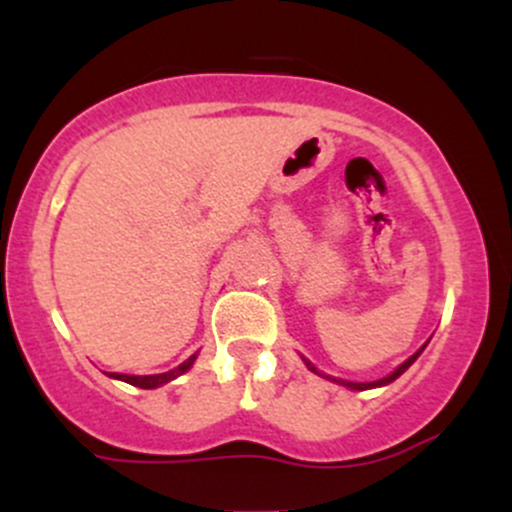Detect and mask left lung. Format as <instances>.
<instances>
[{"label":"left lung","instance_id":"1","mask_svg":"<svg viewBox=\"0 0 512 512\" xmlns=\"http://www.w3.org/2000/svg\"><path fill=\"white\" fill-rule=\"evenodd\" d=\"M423 352V347L421 349H418V352L414 354V356H409V359H406L404 361V364H401L399 366V369H396L394 371V374H389V376H386V379H379V381H371V384H356V381H342V379H334V381H337V384H344V386H349V389H356V391H364V389H374V386H384V384H391V381H394V379H399V376L401 374H404V371L406 369H409V366L411 364H414V361H416V356L418 354H421ZM307 366H309V371H314V374H319V371L317 369H314V366L312 364H309V361H307Z\"/></svg>","mask_w":512,"mask_h":512}]
</instances>
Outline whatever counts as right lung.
<instances>
[{
    "label": "right lung",
    "instance_id": "right-lung-1",
    "mask_svg": "<svg viewBox=\"0 0 512 512\" xmlns=\"http://www.w3.org/2000/svg\"><path fill=\"white\" fill-rule=\"evenodd\" d=\"M193 361H195V354L190 356V359H185L183 364H180V366H175V369L165 371V374H153V376H128V374H111V376H113V379H121V381H126V384H133V386H138V389H156V386H160V384H168V381H170V379H175V376L185 374V371H188L190 366H193Z\"/></svg>",
    "mask_w": 512,
    "mask_h": 512
}]
</instances>
